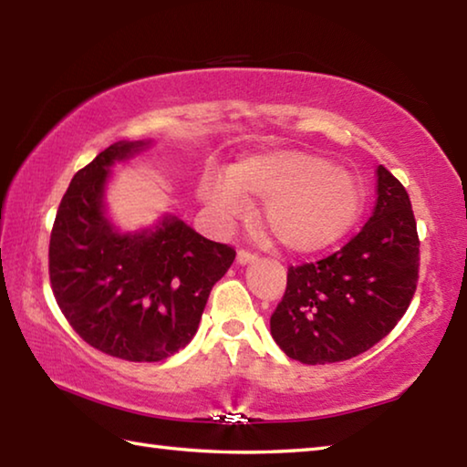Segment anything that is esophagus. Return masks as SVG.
Here are the masks:
<instances>
[{"label":"esophagus","mask_w":467,"mask_h":467,"mask_svg":"<svg viewBox=\"0 0 467 467\" xmlns=\"http://www.w3.org/2000/svg\"><path fill=\"white\" fill-rule=\"evenodd\" d=\"M255 259H257V255L255 253H251L249 249H239V253H236V264H241V265L255 262Z\"/></svg>","instance_id":"obj_1"}]
</instances>
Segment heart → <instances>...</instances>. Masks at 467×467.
Here are the masks:
<instances>
[{
  "label": "heart",
  "instance_id": "heart-1",
  "mask_svg": "<svg viewBox=\"0 0 467 467\" xmlns=\"http://www.w3.org/2000/svg\"><path fill=\"white\" fill-rule=\"evenodd\" d=\"M265 200L264 223L274 241L295 253H315L352 231L365 208V187L327 158L275 150L244 158L231 177L208 175L202 197L220 218L247 210V197Z\"/></svg>",
  "mask_w": 467,
  "mask_h": 467
}]
</instances>
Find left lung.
Here are the masks:
<instances>
[{"label":"left lung","instance_id":"obj_1","mask_svg":"<svg viewBox=\"0 0 467 467\" xmlns=\"http://www.w3.org/2000/svg\"><path fill=\"white\" fill-rule=\"evenodd\" d=\"M420 270V239L406 187L377 169L373 216L342 249L315 264L290 265L270 317L286 357L329 365L367 352L408 311Z\"/></svg>","mask_w":467,"mask_h":467}]
</instances>
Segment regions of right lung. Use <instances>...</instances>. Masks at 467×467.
<instances>
[{
    "label": "right lung",
    "mask_w": 467,
    "mask_h": 467,
    "mask_svg": "<svg viewBox=\"0 0 467 467\" xmlns=\"http://www.w3.org/2000/svg\"><path fill=\"white\" fill-rule=\"evenodd\" d=\"M117 141L74 175L55 216L49 278L55 300L86 344L131 362H156L195 336L210 290L233 265L231 244L183 220L121 234L102 212L109 167L144 148Z\"/></svg>",
    "instance_id": "1"
}]
</instances>
